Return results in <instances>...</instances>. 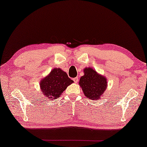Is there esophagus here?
<instances>
[{"label": "esophagus", "mask_w": 147, "mask_h": 147, "mask_svg": "<svg viewBox=\"0 0 147 147\" xmlns=\"http://www.w3.org/2000/svg\"><path fill=\"white\" fill-rule=\"evenodd\" d=\"M73 80H74V82H75V83H77L78 81V77L74 78H73Z\"/></svg>", "instance_id": "34e87169"}]
</instances>
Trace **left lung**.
Segmentation results:
<instances>
[{"instance_id": "left-lung-1", "label": "left lung", "mask_w": 147, "mask_h": 147, "mask_svg": "<svg viewBox=\"0 0 147 147\" xmlns=\"http://www.w3.org/2000/svg\"><path fill=\"white\" fill-rule=\"evenodd\" d=\"M86 97L91 100H98L107 88V79L91 67L84 69V75L78 82Z\"/></svg>"}]
</instances>
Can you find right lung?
Masks as SVG:
<instances>
[{"mask_svg":"<svg viewBox=\"0 0 147 147\" xmlns=\"http://www.w3.org/2000/svg\"><path fill=\"white\" fill-rule=\"evenodd\" d=\"M74 81L69 78L66 72L60 68H55L40 81V90L45 98L53 100L59 98L68 86Z\"/></svg>","mask_w":147,"mask_h":147,"instance_id":"add662e5","label":"right lung"}]
</instances>
